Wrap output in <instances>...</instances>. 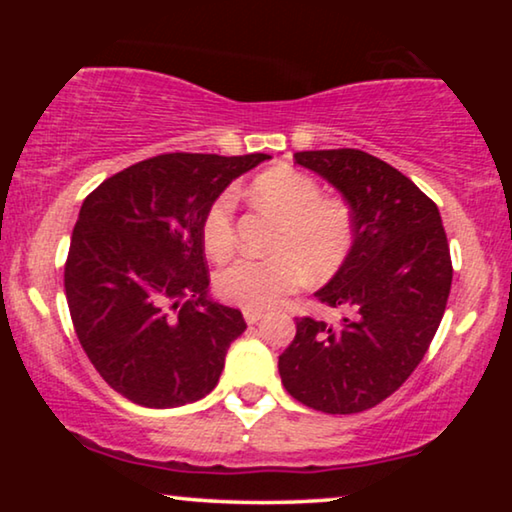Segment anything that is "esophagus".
Masks as SVG:
<instances>
[{
	"label": "esophagus",
	"mask_w": 512,
	"mask_h": 512,
	"mask_svg": "<svg viewBox=\"0 0 512 512\" xmlns=\"http://www.w3.org/2000/svg\"><path fill=\"white\" fill-rule=\"evenodd\" d=\"M261 317H263V314L258 312V310H244V321H247L249 326L258 324V321H261Z\"/></svg>",
	"instance_id": "34e87169"
}]
</instances>
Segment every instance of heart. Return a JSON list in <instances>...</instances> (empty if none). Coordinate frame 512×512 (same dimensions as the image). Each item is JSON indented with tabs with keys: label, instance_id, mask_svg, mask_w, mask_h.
<instances>
[{
	"label": "heart",
	"instance_id": "heart-1",
	"mask_svg": "<svg viewBox=\"0 0 512 512\" xmlns=\"http://www.w3.org/2000/svg\"><path fill=\"white\" fill-rule=\"evenodd\" d=\"M261 205L282 216L270 258L240 256L216 272V291L244 310H270L300 289L305 275L326 279L340 270L354 244V219L345 202L321 198L310 174L275 167L251 186ZM235 240V193L223 191L202 219V244L212 256H226ZM308 272L305 273L304 270Z\"/></svg>",
	"mask_w": 512,
	"mask_h": 512
}]
</instances>
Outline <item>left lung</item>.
Listing matches in <instances>:
<instances>
[{"label": "left lung", "instance_id": "8db88e82", "mask_svg": "<svg viewBox=\"0 0 512 512\" xmlns=\"http://www.w3.org/2000/svg\"><path fill=\"white\" fill-rule=\"evenodd\" d=\"M293 158L347 200L354 244L314 293L347 314L338 326L296 319L279 375L307 408L352 415L394 394L424 359L450 296V247L436 202L384 160L359 149Z\"/></svg>", "mask_w": 512, "mask_h": 512}]
</instances>
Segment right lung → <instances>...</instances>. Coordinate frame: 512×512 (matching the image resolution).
<instances>
[{
  "label": "right lung",
  "instance_id": "right-lung-1",
  "mask_svg": "<svg viewBox=\"0 0 512 512\" xmlns=\"http://www.w3.org/2000/svg\"><path fill=\"white\" fill-rule=\"evenodd\" d=\"M268 153H165L83 200L65 265L74 331L102 380L144 408L200 401L219 382L242 312L207 298L202 219Z\"/></svg>",
  "mask_w": 512,
  "mask_h": 512
}]
</instances>
